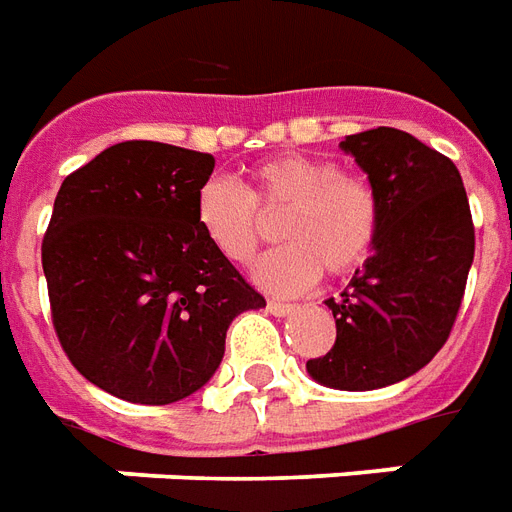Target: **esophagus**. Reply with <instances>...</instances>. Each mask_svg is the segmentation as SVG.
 <instances>
[{
	"instance_id": "esophagus-1",
	"label": "esophagus",
	"mask_w": 512,
	"mask_h": 512,
	"mask_svg": "<svg viewBox=\"0 0 512 512\" xmlns=\"http://www.w3.org/2000/svg\"><path fill=\"white\" fill-rule=\"evenodd\" d=\"M266 309L271 314H276V317H285V314L295 312V304H285V301H268Z\"/></svg>"
}]
</instances>
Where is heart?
Returning <instances> with one entry per match:
<instances>
[{
    "instance_id": "b5f03b06",
    "label": "heart",
    "mask_w": 512,
    "mask_h": 512,
    "mask_svg": "<svg viewBox=\"0 0 512 512\" xmlns=\"http://www.w3.org/2000/svg\"><path fill=\"white\" fill-rule=\"evenodd\" d=\"M263 214L282 211L279 236L287 244L255 266V282L271 293H301L323 271L347 276L377 246L382 200L372 181L342 170L328 157L279 154L257 162L241 189L211 179L195 198L200 233L219 255L244 266L263 241Z\"/></svg>"
}]
</instances>
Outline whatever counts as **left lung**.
Here are the masks:
<instances>
[{
	"label": "left lung",
	"instance_id": "left-lung-1",
	"mask_svg": "<svg viewBox=\"0 0 512 512\" xmlns=\"http://www.w3.org/2000/svg\"><path fill=\"white\" fill-rule=\"evenodd\" d=\"M342 149L380 192L382 227L350 287L325 301L336 342L306 372L328 388L374 391L423 369L448 342L475 225L456 165L410 132L377 127L347 135Z\"/></svg>",
	"mask_w": 512,
	"mask_h": 512
}]
</instances>
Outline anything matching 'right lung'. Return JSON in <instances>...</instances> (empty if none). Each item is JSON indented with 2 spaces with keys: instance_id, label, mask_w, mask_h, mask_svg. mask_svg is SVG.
Here are the masks:
<instances>
[{
  "instance_id": "right-lung-1",
  "label": "right lung",
  "mask_w": 512,
  "mask_h": 512,
  "mask_svg": "<svg viewBox=\"0 0 512 512\" xmlns=\"http://www.w3.org/2000/svg\"><path fill=\"white\" fill-rule=\"evenodd\" d=\"M214 157L154 140L97 154L59 187L43 238L51 320L97 388L170 404L203 388L227 325L266 298L200 233Z\"/></svg>"
}]
</instances>
